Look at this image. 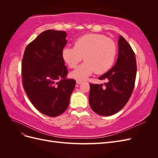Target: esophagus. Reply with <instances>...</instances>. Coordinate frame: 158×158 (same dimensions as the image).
<instances>
[{
  "instance_id": "1",
  "label": "esophagus",
  "mask_w": 158,
  "mask_h": 158,
  "mask_svg": "<svg viewBox=\"0 0 158 158\" xmlns=\"http://www.w3.org/2000/svg\"><path fill=\"white\" fill-rule=\"evenodd\" d=\"M83 82H84V81L83 80H76V83L78 84H82Z\"/></svg>"
}]
</instances>
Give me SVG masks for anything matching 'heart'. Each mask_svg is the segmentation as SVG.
I'll list each match as a JSON object with an SVG mask.
<instances>
[{
	"label": "heart",
	"mask_w": 158,
	"mask_h": 158,
	"mask_svg": "<svg viewBox=\"0 0 158 158\" xmlns=\"http://www.w3.org/2000/svg\"><path fill=\"white\" fill-rule=\"evenodd\" d=\"M117 54L115 42L101 34H88L78 38L74 47H66L62 51L63 59L70 69L82 60L83 64L72 72V77L84 80L94 72L100 74L111 67Z\"/></svg>",
	"instance_id": "1"
}]
</instances>
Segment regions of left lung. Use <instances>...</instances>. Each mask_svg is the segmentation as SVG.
Instances as JSON below:
<instances>
[{
	"mask_svg": "<svg viewBox=\"0 0 158 158\" xmlns=\"http://www.w3.org/2000/svg\"><path fill=\"white\" fill-rule=\"evenodd\" d=\"M136 76L135 54L128 43L119 36L118 53L116 63L111 69L98 78L107 80L103 84H89V106L102 116L117 113L128 102L135 88Z\"/></svg>",
	"mask_w": 158,
	"mask_h": 158,
	"instance_id": "obj_1",
	"label": "left lung"
}]
</instances>
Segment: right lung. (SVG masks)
<instances>
[{
    "instance_id": "right-lung-1",
    "label": "right lung",
    "mask_w": 158,
    "mask_h": 158,
    "mask_svg": "<svg viewBox=\"0 0 158 158\" xmlns=\"http://www.w3.org/2000/svg\"><path fill=\"white\" fill-rule=\"evenodd\" d=\"M64 31L46 30L27 45L22 62V84L38 111L57 117L67 109L76 85L68 74L62 51L66 45Z\"/></svg>"
}]
</instances>
